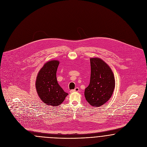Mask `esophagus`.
<instances>
[{
  "mask_svg": "<svg viewBox=\"0 0 147 147\" xmlns=\"http://www.w3.org/2000/svg\"><path fill=\"white\" fill-rule=\"evenodd\" d=\"M79 88L78 87L75 88L73 90H71L70 92H79Z\"/></svg>",
  "mask_w": 147,
  "mask_h": 147,
  "instance_id": "34e87169",
  "label": "esophagus"
}]
</instances>
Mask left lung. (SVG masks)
Wrapping results in <instances>:
<instances>
[{"instance_id":"8db88e82","label":"left lung","mask_w":147,"mask_h":147,"mask_svg":"<svg viewBox=\"0 0 147 147\" xmlns=\"http://www.w3.org/2000/svg\"><path fill=\"white\" fill-rule=\"evenodd\" d=\"M90 62V83L85 89L84 95L90 105L100 107L111 97L115 87V79L111 68L102 60L92 58Z\"/></svg>"}]
</instances>
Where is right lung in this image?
I'll use <instances>...</instances> for the list:
<instances>
[{"instance_id": "1", "label": "right lung", "mask_w": 147, "mask_h": 147, "mask_svg": "<svg viewBox=\"0 0 147 147\" xmlns=\"http://www.w3.org/2000/svg\"><path fill=\"white\" fill-rule=\"evenodd\" d=\"M59 62L49 61L44 64L39 71L36 82L37 93L42 101L53 106L61 105L68 93L58 83L57 71Z\"/></svg>"}]
</instances>
